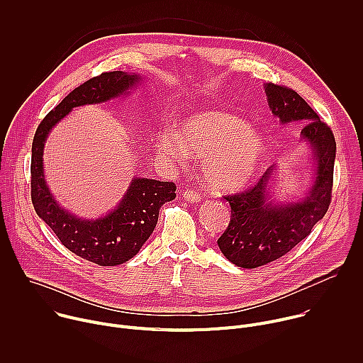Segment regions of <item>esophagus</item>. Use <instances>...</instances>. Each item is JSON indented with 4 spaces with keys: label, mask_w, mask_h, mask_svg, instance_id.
Listing matches in <instances>:
<instances>
[{
    "label": "esophagus",
    "mask_w": 363,
    "mask_h": 363,
    "mask_svg": "<svg viewBox=\"0 0 363 363\" xmlns=\"http://www.w3.org/2000/svg\"><path fill=\"white\" fill-rule=\"evenodd\" d=\"M182 196H184V199L188 201V202H199V201H201V196H199L196 192H194V191H185V192L182 194Z\"/></svg>",
    "instance_id": "1"
}]
</instances>
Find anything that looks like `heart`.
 <instances>
[{
	"mask_svg": "<svg viewBox=\"0 0 363 363\" xmlns=\"http://www.w3.org/2000/svg\"><path fill=\"white\" fill-rule=\"evenodd\" d=\"M158 149L175 162H184L189 155L201 158L202 181L216 192L244 188L266 158V142L260 132L237 115L214 109L185 115L179 132H161Z\"/></svg>",
	"mask_w": 363,
	"mask_h": 363,
	"instance_id": "obj_1",
	"label": "heart"
}]
</instances>
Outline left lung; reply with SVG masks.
<instances>
[{"instance_id":"left-lung-1","label":"left lung","mask_w":363,"mask_h":363,"mask_svg":"<svg viewBox=\"0 0 363 363\" xmlns=\"http://www.w3.org/2000/svg\"><path fill=\"white\" fill-rule=\"evenodd\" d=\"M264 91L280 125H304L298 143L310 149L312 184L294 199H276L277 165H273L252 189L225 196L231 220L217 242L227 260L242 269L277 260L312 233L329 208L333 185L336 142L330 128L294 90L266 83Z\"/></svg>"}]
</instances>
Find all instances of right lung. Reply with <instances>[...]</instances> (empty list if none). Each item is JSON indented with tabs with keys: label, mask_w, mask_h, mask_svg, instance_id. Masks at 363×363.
I'll use <instances>...</instances> for the list:
<instances>
[{
	"label": "right lung",
	"mask_w": 363,
	"mask_h": 363,
	"mask_svg": "<svg viewBox=\"0 0 363 363\" xmlns=\"http://www.w3.org/2000/svg\"><path fill=\"white\" fill-rule=\"evenodd\" d=\"M145 79L138 73L109 72L67 94L35 130L31 147V199L37 216L76 255L99 266H118L135 257L157 227L160 208L175 199V184L133 177L116 206L97 218H83L57 202L44 174V145L53 128L74 108L100 105L130 94Z\"/></svg>",
	"instance_id": "obj_1"
}]
</instances>
